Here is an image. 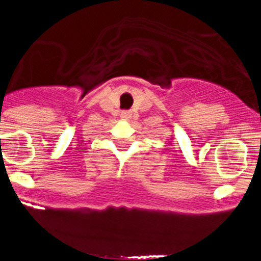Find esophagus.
Returning <instances> with one entry per match:
<instances>
[{
    "label": "esophagus",
    "mask_w": 261,
    "mask_h": 261,
    "mask_svg": "<svg viewBox=\"0 0 261 261\" xmlns=\"http://www.w3.org/2000/svg\"><path fill=\"white\" fill-rule=\"evenodd\" d=\"M129 116H130V114H129V112H123V114H121V117H123V119H128Z\"/></svg>",
    "instance_id": "1"
}]
</instances>
